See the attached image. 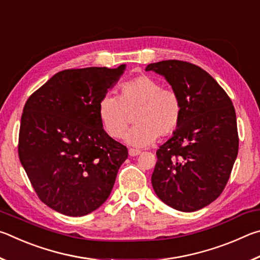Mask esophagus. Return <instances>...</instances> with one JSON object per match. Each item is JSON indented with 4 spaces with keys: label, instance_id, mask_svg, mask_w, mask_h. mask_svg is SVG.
<instances>
[{
    "label": "esophagus",
    "instance_id": "34e87169",
    "mask_svg": "<svg viewBox=\"0 0 260 260\" xmlns=\"http://www.w3.org/2000/svg\"><path fill=\"white\" fill-rule=\"evenodd\" d=\"M128 153H129V156H132V157L139 156L140 153H141V150H139V149H129Z\"/></svg>",
    "mask_w": 260,
    "mask_h": 260
}]
</instances>
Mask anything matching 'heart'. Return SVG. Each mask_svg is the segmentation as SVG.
Masks as SVG:
<instances>
[{"instance_id": "obj_1", "label": "heart", "mask_w": 260, "mask_h": 260, "mask_svg": "<svg viewBox=\"0 0 260 260\" xmlns=\"http://www.w3.org/2000/svg\"><path fill=\"white\" fill-rule=\"evenodd\" d=\"M134 128L126 142L134 147H147L157 136L166 138L178 129L181 121L182 104L178 93L142 74L122 83L118 98L105 95L98 104L101 125L111 139H121L134 114Z\"/></svg>"}]
</instances>
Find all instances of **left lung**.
I'll use <instances>...</instances> for the list:
<instances>
[{
    "mask_svg": "<svg viewBox=\"0 0 260 260\" xmlns=\"http://www.w3.org/2000/svg\"><path fill=\"white\" fill-rule=\"evenodd\" d=\"M146 71L164 77L182 104L178 129L156 152L153 190L175 210L203 209L225 189L239 152L234 105L219 83L195 64L161 60L149 64Z\"/></svg>",
    "mask_w": 260,
    "mask_h": 260,
    "instance_id": "8db88e82",
    "label": "left lung"
}]
</instances>
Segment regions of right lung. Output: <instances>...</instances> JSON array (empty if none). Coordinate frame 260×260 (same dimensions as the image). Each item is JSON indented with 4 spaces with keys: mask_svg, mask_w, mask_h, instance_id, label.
Returning <instances> with one entry per match:
<instances>
[{
    "mask_svg": "<svg viewBox=\"0 0 260 260\" xmlns=\"http://www.w3.org/2000/svg\"><path fill=\"white\" fill-rule=\"evenodd\" d=\"M125 68L64 70L25 104L19 159L39 199L57 212L81 217L99 209L128 157L98 116L100 100Z\"/></svg>",
    "mask_w": 260,
    "mask_h": 260,
    "instance_id": "add662e5",
    "label": "right lung"
}]
</instances>
